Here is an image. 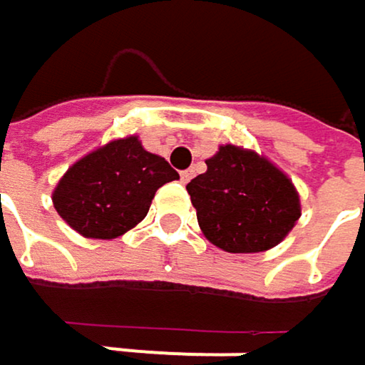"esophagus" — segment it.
<instances>
[{
	"instance_id": "1",
	"label": "esophagus",
	"mask_w": 365,
	"mask_h": 365,
	"mask_svg": "<svg viewBox=\"0 0 365 365\" xmlns=\"http://www.w3.org/2000/svg\"><path fill=\"white\" fill-rule=\"evenodd\" d=\"M180 178H182L183 183H187L192 178H194V171H192V169H190V171H182V173H180Z\"/></svg>"
}]
</instances>
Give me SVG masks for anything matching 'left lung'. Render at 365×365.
<instances>
[{
    "instance_id": "8db88e82",
    "label": "left lung",
    "mask_w": 365,
    "mask_h": 365,
    "mask_svg": "<svg viewBox=\"0 0 365 365\" xmlns=\"http://www.w3.org/2000/svg\"><path fill=\"white\" fill-rule=\"evenodd\" d=\"M185 185L209 243L228 254H259L279 245L300 217V194L266 156L232 143L205 160Z\"/></svg>"
}]
</instances>
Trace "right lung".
Listing matches in <instances>:
<instances>
[{
  "mask_svg": "<svg viewBox=\"0 0 365 365\" xmlns=\"http://www.w3.org/2000/svg\"><path fill=\"white\" fill-rule=\"evenodd\" d=\"M178 171L137 135L113 139L76 160L52 190L56 213L82 237L110 241L135 228L160 185Z\"/></svg>",
  "mask_w": 365,
  "mask_h": 365,
  "instance_id": "add662e5",
  "label": "right lung"
}]
</instances>
